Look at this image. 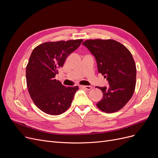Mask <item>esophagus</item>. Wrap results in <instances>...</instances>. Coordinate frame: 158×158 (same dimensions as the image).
Masks as SVG:
<instances>
[{
  "instance_id": "34e87169",
  "label": "esophagus",
  "mask_w": 158,
  "mask_h": 158,
  "mask_svg": "<svg viewBox=\"0 0 158 158\" xmlns=\"http://www.w3.org/2000/svg\"><path fill=\"white\" fill-rule=\"evenodd\" d=\"M80 87L87 89V90H90L92 88V87L90 86V85H80Z\"/></svg>"
}]
</instances>
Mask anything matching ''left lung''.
Returning <instances> with one entry per match:
<instances>
[{"label": "left lung", "mask_w": 158, "mask_h": 158, "mask_svg": "<svg viewBox=\"0 0 158 158\" xmlns=\"http://www.w3.org/2000/svg\"><path fill=\"white\" fill-rule=\"evenodd\" d=\"M82 45L95 56L99 73L108 81L109 87H97L103 92L98 107L107 113L118 111L131 99L135 89L136 69L131 52L113 40H88Z\"/></svg>", "instance_id": "obj_1"}]
</instances>
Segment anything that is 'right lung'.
I'll return each mask as SVG.
<instances>
[{"label":"right lung","instance_id":"add662e5","mask_svg":"<svg viewBox=\"0 0 158 158\" xmlns=\"http://www.w3.org/2000/svg\"><path fill=\"white\" fill-rule=\"evenodd\" d=\"M82 41L45 42L33 50L26 66L27 86L33 103L44 113L59 115L70 106L78 87L64 86L55 75Z\"/></svg>","mask_w":158,"mask_h":158}]
</instances>
